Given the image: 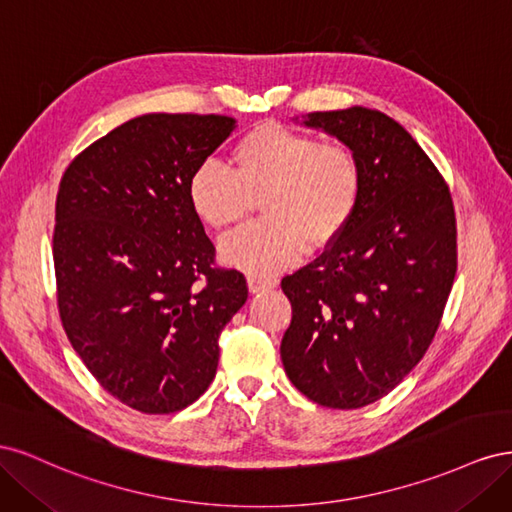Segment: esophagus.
Wrapping results in <instances>:
<instances>
[{
  "label": "esophagus",
  "mask_w": 512,
  "mask_h": 512,
  "mask_svg": "<svg viewBox=\"0 0 512 512\" xmlns=\"http://www.w3.org/2000/svg\"><path fill=\"white\" fill-rule=\"evenodd\" d=\"M247 286H250V292L256 294V292H265L269 288H273V284L269 280H262V277H256V275H247Z\"/></svg>",
  "instance_id": "obj_1"
}]
</instances>
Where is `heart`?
Returning a JSON list of instances; mask_svg holds the SVG:
<instances>
[{"label":"heart","instance_id":"obj_1","mask_svg":"<svg viewBox=\"0 0 512 512\" xmlns=\"http://www.w3.org/2000/svg\"><path fill=\"white\" fill-rule=\"evenodd\" d=\"M363 185V164L350 145L262 121L232 147V170L213 160L194 168L188 198L196 218L222 232L245 222L262 196L267 220L224 239L220 252L232 267L271 277L301 262L309 245L342 237Z\"/></svg>","mask_w":512,"mask_h":512}]
</instances>
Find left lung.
Returning <instances> with one entry per match:
<instances>
[{"label": "left lung", "instance_id": "1", "mask_svg": "<svg viewBox=\"0 0 512 512\" xmlns=\"http://www.w3.org/2000/svg\"><path fill=\"white\" fill-rule=\"evenodd\" d=\"M350 145L363 164L359 211L335 243L286 275L282 339L290 382L324 408L389 395L423 359L457 273V220L440 170L391 117L371 108L303 121Z\"/></svg>", "mask_w": 512, "mask_h": 512}]
</instances>
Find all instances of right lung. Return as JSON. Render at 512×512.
Returning a JSON list of instances; mask_svg holds the SVG:
<instances>
[{
	"label": "right lung",
	"instance_id": "1",
	"mask_svg": "<svg viewBox=\"0 0 512 512\" xmlns=\"http://www.w3.org/2000/svg\"><path fill=\"white\" fill-rule=\"evenodd\" d=\"M232 128L224 115L149 113L83 149L59 181L61 324L102 389L138 412H179L207 391L220 333L247 301L188 198Z\"/></svg>",
	"mask_w": 512,
	"mask_h": 512
}]
</instances>
